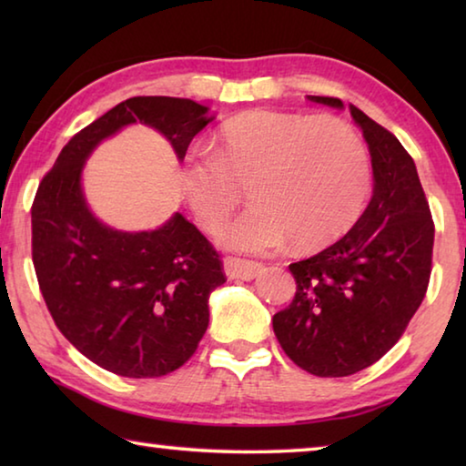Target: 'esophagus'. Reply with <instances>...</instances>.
I'll use <instances>...</instances> for the list:
<instances>
[{"instance_id": "1", "label": "esophagus", "mask_w": 466, "mask_h": 466, "mask_svg": "<svg viewBox=\"0 0 466 466\" xmlns=\"http://www.w3.org/2000/svg\"><path fill=\"white\" fill-rule=\"evenodd\" d=\"M265 267L261 263H255V261H244V258H232L228 257L224 258V271L228 278L232 279H244V281H250L258 278V275L263 273Z\"/></svg>"}]
</instances>
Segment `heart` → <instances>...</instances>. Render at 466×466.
<instances>
[{
    "label": "heart",
    "instance_id": "heart-1",
    "mask_svg": "<svg viewBox=\"0 0 466 466\" xmlns=\"http://www.w3.org/2000/svg\"><path fill=\"white\" fill-rule=\"evenodd\" d=\"M218 152L193 147L180 167L188 209L205 230H216L248 185L244 214L218 232L228 250H278L294 238L299 248L335 242L364 211L372 168L364 141L345 121L257 108L219 129Z\"/></svg>",
    "mask_w": 466,
    "mask_h": 466
}]
</instances>
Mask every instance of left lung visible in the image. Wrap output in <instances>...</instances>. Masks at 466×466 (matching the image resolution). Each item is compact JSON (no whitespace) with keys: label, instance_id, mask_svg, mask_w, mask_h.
I'll return each mask as SVG.
<instances>
[{"label":"left lung","instance_id":"left-lung-1","mask_svg":"<svg viewBox=\"0 0 466 466\" xmlns=\"http://www.w3.org/2000/svg\"><path fill=\"white\" fill-rule=\"evenodd\" d=\"M343 110V102L309 96ZM372 157V199L343 238L291 263L296 296L273 317L288 358L320 378L356 374L399 341L431 273L433 222L413 157L360 108L350 106Z\"/></svg>","mask_w":466,"mask_h":466}]
</instances>
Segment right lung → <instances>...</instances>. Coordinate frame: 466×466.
I'll return each mask as SVG.
<instances>
[{"instance_id": "1", "label": "right lung", "mask_w": 466, "mask_h": 466, "mask_svg": "<svg viewBox=\"0 0 466 466\" xmlns=\"http://www.w3.org/2000/svg\"><path fill=\"white\" fill-rule=\"evenodd\" d=\"M188 98L136 96L69 139L33 203V263L55 325L86 358L125 378L175 372L209 325V294L226 281L208 238L175 211L156 230L125 232L94 216L82 172L102 141L147 125L183 160L214 121Z\"/></svg>"}]
</instances>
